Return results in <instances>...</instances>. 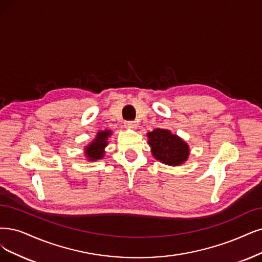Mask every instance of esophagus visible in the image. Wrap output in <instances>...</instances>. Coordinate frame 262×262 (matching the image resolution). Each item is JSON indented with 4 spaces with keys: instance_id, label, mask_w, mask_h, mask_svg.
<instances>
[{
    "instance_id": "1",
    "label": "esophagus",
    "mask_w": 262,
    "mask_h": 262,
    "mask_svg": "<svg viewBox=\"0 0 262 262\" xmlns=\"http://www.w3.org/2000/svg\"><path fill=\"white\" fill-rule=\"evenodd\" d=\"M137 126H138V124H137L136 122H134V121H127V122H125V127H126V128L135 129V128H137Z\"/></svg>"
}]
</instances>
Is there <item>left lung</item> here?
Here are the masks:
<instances>
[{"label": "left lung", "mask_w": 262, "mask_h": 262, "mask_svg": "<svg viewBox=\"0 0 262 262\" xmlns=\"http://www.w3.org/2000/svg\"><path fill=\"white\" fill-rule=\"evenodd\" d=\"M153 157L170 166H178L189 158V146L177 135L167 129L157 128L147 134Z\"/></svg>", "instance_id": "left-lung-1"}]
</instances>
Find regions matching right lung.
Masks as SVG:
<instances>
[{
	"mask_svg": "<svg viewBox=\"0 0 262 262\" xmlns=\"http://www.w3.org/2000/svg\"><path fill=\"white\" fill-rule=\"evenodd\" d=\"M112 132L111 130H103L98 132L96 135V138L85 148V157L89 161H97L103 158L104 156V148L108 146V140L109 136H111Z\"/></svg>",
	"mask_w": 262,
	"mask_h": 262,
	"instance_id": "add662e5",
	"label": "right lung"
}]
</instances>
